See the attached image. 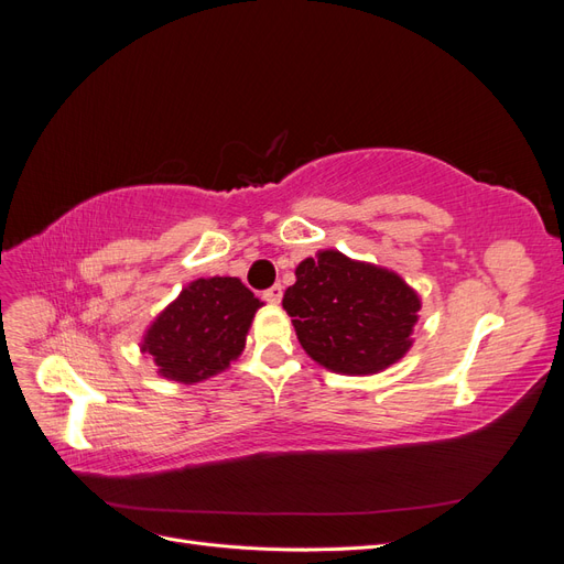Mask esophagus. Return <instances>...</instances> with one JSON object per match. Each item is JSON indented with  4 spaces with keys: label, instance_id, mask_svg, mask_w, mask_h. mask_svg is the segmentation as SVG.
<instances>
[{
    "label": "esophagus",
    "instance_id": "34e87169",
    "mask_svg": "<svg viewBox=\"0 0 564 564\" xmlns=\"http://www.w3.org/2000/svg\"><path fill=\"white\" fill-rule=\"evenodd\" d=\"M263 296H265V301H268V303H272V305H280V301H282V286H280V284L270 286Z\"/></svg>",
    "mask_w": 564,
    "mask_h": 564
}]
</instances>
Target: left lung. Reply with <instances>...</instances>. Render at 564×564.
<instances>
[{
	"label": "left lung",
	"instance_id": "left-lung-1",
	"mask_svg": "<svg viewBox=\"0 0 564 564\" xmlns=\"http://www.w3.org/2000/svg\"><path fill=\"white\" fill-rule=\"evenodd\" d=\"M282 308L313 360L344 377H371L414 344L421 296L395 270L319 249L296 265Z\"/></svg>",
	"mask_w": 564,
	"mask_h": 564
}]
</instances>
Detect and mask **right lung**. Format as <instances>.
<instances>
[{"label":"right lung","instance_id":"1","mask_svg":"<svg viewBox=\"0 0 564 564\" xmlns=\"http://www.w3.org/2000/svg\"><path fill=\"white\" fill-rule=\"evenodd\" d=\"M261 305L240 278H197L150 322L141 352L166 381H207L242 355Z\"/></svg>","mask_w":564,"mask_h":564}]
</instances>
